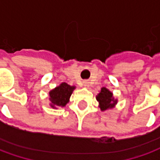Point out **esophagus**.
<instances>
[{"mask_svg":"<svg viewBox=\"0 0 160 160\" xmlns=\"http://www.w3.org/2000/svg\"><path fill=\"white\" fill-rule=\"evenodd\" d=\"M83 85H84V87H89V83H88L87 81H84Z\"/></svg>","mask_w":160,"mask_h":160,"instance_id":"1","label":"esophagus"}]
</instances>
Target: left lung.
<instances>
[{
    "instance_id": "obj_1",
    "label": "left lung",
    "mask_w": 160,
    "mask_h": 160,
    "mask_svg": "<svg viewBox=\"0 0 160 160\" xmlns=\"http://www.w3.org/2000/svg\"><path fill=\"white\" fill-rule=\"evenodd\" d=\"M97 100L99 103V107L102 111L112 108L118 102L114 99L112 96V92L106 89L105 87H103L99 92V93L97 95Z\"/></svg>"
}]
</instances>
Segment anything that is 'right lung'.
Returning a JSON list of instances; mask_svg holds the SVG:
<instances>
[{"label": "right lung", "instance_id": "right-lung-1", "mask_svg": "<svg viewBox=\"0 0 160 160\" xmlns=\"http://www.w3.org/2000/svg\"><path fill=\"white\" fill-rule=\"evenodd\" d=\"M75 87H71L65 82L60 85L59 87L49 92V100L52 104L51 107L56 108V106H65L69 101V98Z\"/></svg>", "mask_w": 160, "mask_h": 160}]
</instances>
